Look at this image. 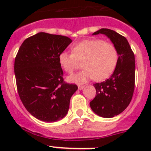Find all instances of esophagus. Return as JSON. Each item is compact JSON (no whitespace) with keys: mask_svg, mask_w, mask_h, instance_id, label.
I'll return each mask as SVG.
<instances>
[{"mask_svg":"<svg viewBox=\"0 0 151 151\" xmlns=\"http://www.w3.org/2000/svg\"><path fill=\"white\" fill-rule=\"evenodd\" d=\"M84 88H85L84 85H79V86H78V89L80 90V91H81V90H83Z\"/></svg>","mask_w":151,"mask_h":151,"instance_id":"obj_1","label":"esophagus"}]
</instances>
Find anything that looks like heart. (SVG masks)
I'll return each mask as SVG.
<instances>
[{
	"label": "heart",
	"instance_id": "b5f03b06",
	"mask_svg": "<svg viewBox=\"0 0 151 151\" xmlns=\"http://www.w3.org/2000/svg\"><path fill=\"white\" fill-rule=\"evenodd\" d=\"M118 60L116 47L101 39L84 40L71 47V53L63 51L59 54L58 62L68 74L74 72L82 61L83 69L67 78L69 83L83 84L94 79L101 81L107 78L115 68Z\"/></svg>",
	"mask_w": 151,
	"mask_h": 151
}]
</instances>
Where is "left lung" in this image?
<instances>
[{"mask_svg":"<svg viewBox=\"0 0 151 151\" xmlns=\"http://www.w3.org/2000/svg\"><path fill=\"white\" fill-rule=\"evenodd\" d=\"M104 34L116 47L118 60L113 74L104 82L94 84L96 94L91 109L102 118H113L130 104L134 90L135 59L127 39L114 30L101 28L92 35Z\"/></svg>","mask_w":151,"mask_h":151,"instance_id":"8db88e82","label":"left lung"}]
</instances>
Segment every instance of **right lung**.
I'll use <instances>...</instances> for the list:
<instances>
[{
  "mask_svg": "<svg viewBox=\"0 0 151 151\" xmlns=\"http://www.w3.org/2000/svg\"><path fill=\"white\" fill-rule=\"evenodd\" d=\"M68 37L40 32L25 39L14 61L19 98L37 119L55 122L66 115L76 85L63 83L58 55L71 43Z\"/></svg>",
  "mask_w": 151,
  "mask_h": 151,
  "instance_id": "right-lung-1",
  "label": "right lung"
}]
</instances>
